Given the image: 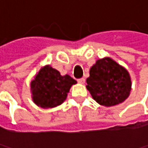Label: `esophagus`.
Segmentation results:
<instances>
[{
  "label": "esophagus",
  "instance_id": "1",
  "mask_svg": "<svg viewBox=\"0 0 148 148\" xmlns=\"http://www.w3.org/2000/svg\"><path fill=\"white\" fill-rule=\"evenodd\" d=\"M78 82H79V84H84V83H85V79H84V78L79 79H78Z\"/></svg>",
  "mask_w": 148,
  "mask_h": 148
}]
</instances>
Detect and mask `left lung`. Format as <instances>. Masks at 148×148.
I'll return each mask as SVG.
<instances>
[{
	"instance_id": "8db88e82",
	"label": "left lung",
	"mask_w": 148,
	"mask_h": 148,
	"mask_svg": "<svg viewBox=\"0 0 148 148\" xmlns=\"http://www.w3.org/2000/svg\"><path fill=\"white\" fill-rule=\"evenodd\" d=\"M86 83V89L92 99L105 107L124 102L132 86L129 71L110 57L97 60L90 69Z\"/></svg>"
}]
</instances>
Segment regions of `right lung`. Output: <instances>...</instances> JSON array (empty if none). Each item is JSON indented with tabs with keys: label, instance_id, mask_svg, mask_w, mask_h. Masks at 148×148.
Listing matches in <instances>:
<instances>
[{
	"label": "right lung",
	"instance_id": "obj_1",
	"mask_svg": "<svg viewBox=\"0 0 148 148\" xmlns=\"http://www.w3.org/2000/svg\"><path fill=\"white\" fill-rule=\"evenodd\" d=\"M77 81L69 74L62 75L50 65H45L31 81L32 99L43 109H50L63 103Z\"/></svg>",
	"mask_w": 148,
	"mask_h": 148
}]
</instances>
